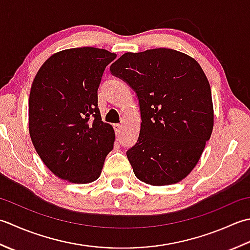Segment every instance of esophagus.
I'll return each mask as SVG.
<instances>
[{
  "label": "esophagus",
  "instance_id": "1",
  "mask_svg": "<svg viewBox=\"0 0 250 250\" xmlns=\"http://www.w3.org/2000/svg\"><path fill=\"white\" fill-rule=\"evenodd\" d=\"M113 128H114L115 134L116 135H120L121 131H122V128H123V127H122V125H120V124H114L113 125Z\"/></svg>",
  "mask_w": 250,
  "mask_h": 250
}]
</instances>
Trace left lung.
<instances>
[{"label": "left lung", "instance_id": "8db88e82", "mask_svg": "<svg viewBox=\"0 0 250 250\" xmlns=\"http://www.w3.org/2000/svg\"><path fill=\"white\" fill-rule=\"evenodd\" d=\"M139 100L138 140L127 150L135 176L151 186L181 181L213 127L210 85L195 59L170 48L126 53L111 64Z\"/></svg>", "mask_w": 250, "mask_h": 250}]
</instances>
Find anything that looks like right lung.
<instances>
[{"mask_svg": "<svg viewBox=\"0 0 250 250\" xmlns=\"http://www.w3.org/2000/svg\"><path fill=\"white\" fill-rule=\"evenodd\" d=\"M116 55L95 47L71 48L45 61L29 97V131L41 160L73 183L98 179L113 149V127L101 121L98 88Z\"/></svg>", "mask_w": 250, "mask_h": 250, "instance_id": "obj_1", "label": "right lung"}]
</instances>
